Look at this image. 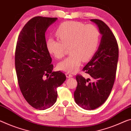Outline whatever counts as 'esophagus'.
<instances>
[{"mask_svg": "<svg viewBox=\"0 0 131 131\" xmlns=\"http://www.w3.org/2000/svg\"><path fill=\"white\" fill-rule=\"evenodd\" d=\"M66 77H67V78H71L72 77V74L69 73V72H66Z\"/></svg>", "mask_w": 131, "mask_h": 131, "instance_id": "34e87169", "label": "esophagus"}]
</instances>
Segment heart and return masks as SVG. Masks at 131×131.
<instances>
[{
    "instance_id": "1",
    "label": "heart",
    "mask_w": 131,
    "mask_h": 131,
    "mask_svg": "<svg viewBox=\"0 0 131 131\" xmlns=\"http://www.w3.org/2000/svg\"><path fill=\"white\" fill-rule=\"evenodd\" d=\"M59 40L49 38L46 42L49 53L56 59L63 58L69 48L71 54L58 64V68L67 72L77 71L82 60L87 61L93 57L100 41L99 30L92 25L78 21L64 22L57 27Z\"/></svg>"
}]
</instances>
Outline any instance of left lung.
Instances as JSON below:
<instances>
[{
    "instance_id": "left-lung-1",
    "label": "left lung",
    "mask_w": 131,
    "mask_h": 131,
    "mask_svg": "<svg viewBox=\"0 0 131 131\" xmlns=\"http://www.w3.org/2000/svg\"><path fill=\"white\" fill-rule=\"evenodd\" d=\"M91 20L98 25L102 35L98 50L82 69L94 81L78 74L74 93L77 105L86 110L98 108L109 96L115 80L119 54L117 41L110 27L101 20Z\"/></svg>"
}]
</instances>
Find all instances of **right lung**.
<instances>
[{"mask_svg": "<svg viewBox=\"0 0 131 131\" xmlns=\"http://www.w3.org/2000/svg\"><path fill=\"white\" fill-rule=\"evenodd\" d=\"M57 19L32 18L22 29L16 47L15 68L20 90L26 101L39 110L54 105L57 88L66 79L60 71H52V59L46 47L45 32Z\"/></svg>", "mask_w": 131, "mask_h": 131, "instance_id": "add662e5", "label": "right lung"}]
</instances>
